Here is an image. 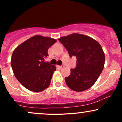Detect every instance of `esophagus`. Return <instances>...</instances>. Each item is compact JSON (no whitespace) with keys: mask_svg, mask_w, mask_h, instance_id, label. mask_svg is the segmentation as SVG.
<instances>
[{"mask_svg":"<svg viewBox=\"0 0 122 122\" xmlns=\"http://www.w3.org/2000/svg\"><path fill=\"white\" fill-rule=\"evenodd\" d=\"M58 67L59 68H60V69H61V68H63V67H64V65H61V66H58Z\"/></svg>","mask_w":122,"mask_h":122,"instance_id":"esophagus-1","label":"esophagus"}]
</instances>
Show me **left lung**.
I'll list each match as a JSON object with an SVG mask.
<instances>
[{
  "instance_id": "left-lung-1",
  "label": "left lung",
  "mask_w": 122,
  "mask_h": 122,
  "mask_svg": "<svg viewBox=\"0 0 122 122\" xmlns=\"http://www.w3.org/2000/svg\"><path fill=\"white\" fill-rule=\"evenodd\" d=\"M58 40L69 56L77 58L76 68L71 69V75L65 78L67 86L76 92L89 89L104 68L105 55L101 45L92 38L78 33L60 37Z\"/></svg>"
}]
</instances>
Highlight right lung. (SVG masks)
Masks as SVG:
<instances>
[{"mask_svg":"<svg viewBox=\"0 0 122 122\" xmlns=\"http://www.w3.org/2000/svg\"><path fill=\"white\" fill-rule=\"evenodd\" d=\"M57 40L37 35L19 45L14 50L11 64L15 77L31 91L40 92L49 86L55 65L44 62L49 47Z\"/></svg>","mask_w":122,"mask_h":122,"instance_id":"right-lung-1","label":"right lung"}]
</instances>
